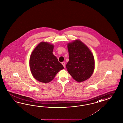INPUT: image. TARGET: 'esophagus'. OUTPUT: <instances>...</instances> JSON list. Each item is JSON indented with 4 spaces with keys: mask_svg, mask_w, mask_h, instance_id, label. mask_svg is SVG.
I'll list each match as a JSON object with an SVG mask.
<instances>
[{
    "mask_svg": "<svg viewBox=\"0 0 123 123\" xmlns=\"http://www.w3.org/2000/svg\"><path fill=\"white\" fill-rule=\"evenodd\" d=\"M62 64H63V67H64V68H65V62H62Z\"/></svg>",
    "mask_w": 123,
    "mask_h": 123,
    "instance_id": "34e87169",
    "label": "esophagus"
}]
</instances>
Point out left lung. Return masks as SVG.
I'll return each instance as SVG.
<instances>
[{"label":"left lung","instance_id":"1","mask_svg":"<svg viewBox=\"0 0 123 123\" xmlns=\"http://www.w3.org/2000/svg\"><path fill=\"white\" fill-rule=\"evenodd\" d=\"M69 61L66 64L68 73L76 81L82 82L93 74L95 68L94 56L89 49L80 40L68 44Z\"/></svg>","mask_w":123,"mask_h":123}]
</instances>
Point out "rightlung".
I'll list each match as a JSON object with an SVG mask.
<instances>
[{
  "label": "right lung",
  "instance_id": "add662e5",
  "mask_svg": "<svg viewBox=\"0 0 123 123\" xmlns=\"http://www.w3.org/2000/svg\"><path fill=\"white\" fill-rule=\"evenodd\" d=\"M54 47V45L48 42H41L31 55L30 70L34 78L39 82L46 83L51 81L64 68L53 55Z\"/></svg>",
  "mask_w": 123,
  "mask_h": 123
}]
</instances>
